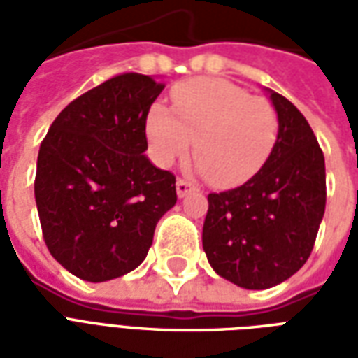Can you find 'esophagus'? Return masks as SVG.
Masks as SVG:
<instances>
[{"label":"esophagus","instance_id":"1","mask_svg":"<svg viewBox=\"0 0 358 358\" xmlns=\"http://www.w3.org/2000/svg\"><path fill=\"white\" fill-rule=\"evenodd\" d=\"M192 192H195V187L192 186L189 182H186V180H178V182H176V194H178L180 199L186 197L187 194H192Z\"/></svg>","mask_w":358,"mask_h":358}]
</instances>
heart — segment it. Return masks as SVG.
Wrapping results in <instances>:
<instances>
[{"label": "heart", "mask_w": 358, "mask_h": 358, "mask_svg": "<svg viewBox=\"0 0 358 358\" xmlns=\"http://www.w3.org/2000/svg\"><path fill=\"white\" fill-rule=\"evenodd\" d=\"M174 113L153 105L145 120L149 151L161 166L184 157L218 187L240 186L263 169L278 138L272 103L220 78H195L172 90Z\"/></svg>", "instance_id": "heart-1"}]
</instances>
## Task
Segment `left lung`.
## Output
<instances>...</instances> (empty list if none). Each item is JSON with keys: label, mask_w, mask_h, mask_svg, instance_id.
Instances as JSON below:
<instances>
[{"label": "left lung", "mask_w": 358, "mask_h": 358, "mask_svg": "<svg viewBox=\"0 0 358 358\" xmlns=\"http://www.w3.org/2000/svg\"><path fill=\"white\" fill-rule=\"evenodd\" d=\"M278 115L272 153L243 186L209 194L203 249L218 276L268 289L307 263L326 209L322 149L307 118L264 88Z\"/></svg>", "instance_id": "1"}]
</instances>
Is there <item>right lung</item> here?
Wrapping results in <instances>:
<instances>
[{
	"label": "right lung",
	"mask_w": 358,
	"mask_h": 358,
	"mask_svg": "<svg viewBox=\"0 0 358 358\" xmlns=\"http://www.w3.org/2000/svg\"><path fill=\"white\" fill-rule=\"evenodd\" d=\"M164 84L118 74L69 103L40 145L34 195L43 240L71 274L107 282L138 268L176 205L174 174L145 155V120Z\"/></svg>",
	"instance_id": "1"
}]
</instances>
